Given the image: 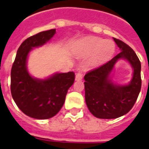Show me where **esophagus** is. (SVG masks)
<instances>
[{
  "mask_svg": "<svg viewBox=\"0 0 149 149\" xmlns=\"http://www.w3.org/2000/svg\"><path fill=\"white\" fill-rule=\"evenodd\" d=\"M83 77H84L83 72H82L81 70H79L76 74V80H81L83 79Z\"/></svg>",
  "mask_w": 149,
  "mask_h": 149,
  "instance_id": "esophagus-1",
  "label": "esophagus"
}]
</instances>
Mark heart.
I'll return each instance as SVG.
<instances>
[{
    "label": "heart",
    "instance_id": "obj_1",
    "mask_svg": "<svg viewBox=\"0 0 149 149\" xmlns=\"http://www.w3.org/2000/svg\"><path fill=\"white\" fill-rule=\"evenodd\" d=\"M75 53L80 58H91V64L100 65L108 61L115 51L114 43L99 37H86L79 40L75 46Z\"/></svg>",
    "mask_w": 149,
    "mask_h": 149
}]
</instances>
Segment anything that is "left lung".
Returning <instances> with one entry per match:
<instances>
[{"label": "left lung", "mask_w": 149, "mask_h": 149, "mask_svg": "<svg viewBox=\"0 0 149 149\" xmlns=\"http://www.w3.org/2000/svg\"><path fill=\"white\" fill-rule=\"evenodd\" d=\"M120 53L104 65L89 71L84 77L85 100L89 111L96 118L113 119L125 115L135 104L141 91V63L134 51L122 41L113 38ZM127 59L134 72L128 85H116L109 78L116 62Z\"/></svg>", "instance_id": "1"}]
</instances>
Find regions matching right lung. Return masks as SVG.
I'll list each match as a JSON object with an SVG mask.
<instances>
[{"mask_svg": "<svg viewBox=\"0 0 149 149\" xmlns=\"http://www.w3.org/2000/svg\"><path fill=\"white\" fill-rule=\"evenodd\" d=\"M56 29L42 31L22 43L10 72V92L18 108L29 117L49 119L60 111L75 73H56L46 79L33 78L27 70V58L33 48L44 45L56 34Z\"/></svg>", "mask_w": 149, "mask_h": 149, "instance_id": "right-lung-1", "label": "right lung"}]
</instances>
